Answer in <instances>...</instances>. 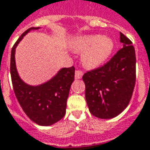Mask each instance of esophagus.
Masks as SVG:
<instances>
[{
	"mask_svg": "<svg viewBox=\"0 0 150 150\" xmlns=\"http://www.w3.org/2000/svg\"><path fill=\"white\" fill-rule=\"evenodd\" d=\"M83 71H75V79H81L82 78V76H83Z\"/></svg>",
	"mask_w": 150,
	"mask_h": 150,
	"instance_id": "obj_1",
	"label": "esophagus"
}]
</instances>
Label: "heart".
<instances>
[{
  "label": "heart",
  "instance_id": "b5f03b06",
  "mask_svg": "<svg viewBox=\"0 0 150 150\" xmlns=\"http://www.w3.org/2000/svg\"><path fill=\"white\" fill-rule=\"evenodd\" d=\"M113 47V41L110 38L99 35L78 37L71 42V48L75 52H83L82 62L88 69L99 67L107 62Z\"/></svg>",
  "mask_w": 150,
  "mask_h": 150
}]
</instances>
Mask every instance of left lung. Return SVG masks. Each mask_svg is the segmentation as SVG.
I'll return each mask as SVG.
<instances>
[{
	"label": "left lung",
	"mask_w": 150,
	"mask_h": 150,
	"mask_svg": "<svg viewBox=\"0 0 150 150\" xmlns=\"http://www.w3.org/2000/svg\"><path fill=\"white\" fill-rule=\"evenodd\" d=\"M123 47L103 66L83 75L85 99L96 117L110 119L122 112L131 101L135 88V52L127 37L120 33Z\"/></svg>",
	"instance_id": "8db88e82"
}]
</instances>
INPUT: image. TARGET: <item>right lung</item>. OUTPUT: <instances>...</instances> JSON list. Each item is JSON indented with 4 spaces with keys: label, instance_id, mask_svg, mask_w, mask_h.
<instances>
[{
    "label": "right lung",
    "instance_id": "right-lung-1",
    "mask_svg": "<svg viewBox=\"0 0 150 150\" xmlns=\"http://www.w3.org/2000/svg\"><path fill=\"white\" fill-rule=\"evenodd\" d=\"M27 29L13 46L11 56V75L16 98L30 120L40 126H51L59 122L66 114L67 102L71 83L75 79V67L62 68L46 83L31 86L19 78L15 61V47L31 29Z\"/></svg>",
    "mask_w": 150,
    "mask_h": 150
}]
</instances>
